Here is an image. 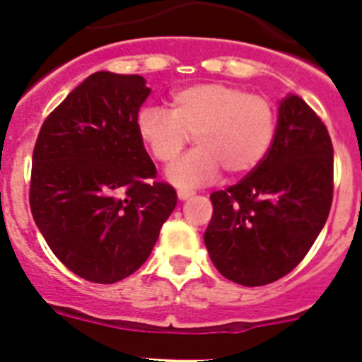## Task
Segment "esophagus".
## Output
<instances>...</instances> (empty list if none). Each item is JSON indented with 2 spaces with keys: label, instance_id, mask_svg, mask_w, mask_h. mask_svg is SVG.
I'll list each match as a JSON object with an SVG mask.
<instances>
[{
  "label": "esophagus",
  "instance_id": "obj_1",
  "mask_svg": "<svg viewBox=\"0 0 362 362\" xmlns=\"http://www.w3.org/2000/svg\"><path fill=\"white\" fill-rule=\"evenodd\" d=\"M194 196V192H190V190H183V188H179L177 190V197L181 201H185V199H188V197H192Z\"/></svg>",
  "mask_w": 362,
  "mask_h": 362
}]
</instances>
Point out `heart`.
Wrapping results in <instances>:
<instances>
[{"label": "heart", "instance_id": "1", "mask_svg": "<svg viewBox=\"0 0 362 362\" xmlns=\"http://www.w3.org/2000/svg\"><path fill=\"white\" fill-rule=\"evenodd\" d=\"M137 134L159 163H172L196 137L197 148L179 159L168 179L181 188L212 183L221 168L232 177L252 172L276 137V112L267 98L225 83H196L170 98V112L145 107Z\"/></svg>", "mask_w": 362, "mask_h": 362}]
</instances>
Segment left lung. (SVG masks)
<instances>
[{
    "label": "left lung",
    "instance_id": "8db88e82",
    "mask_svg": "<svg viewBox=\"0 0 362 362\" xmlns=\"http://www.w3.org/2000/svg\"><path fill=\"white\" fill-rule=\"evenodd\" d=\"M334 146L299 95L279 105L274 143L238 185L214 192L204 245L221 276L243 286L281 279L305 259L330 214Z\"/></svg>",
    "mask_w": 362,
    "mask_h": 362
}]
</instances>
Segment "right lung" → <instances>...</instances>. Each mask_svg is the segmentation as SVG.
<instances>
[{"label": "right lung", "instance_id": "1", "mask_svg": "<svg viewBox=\"0 0 362 362\" xmlns=\"http://www.w3.org/2000/svg\"><path fill=\"white\" fill-rule=\"evenodd\" d=\"M145 78L95 72L45 119L32 153L30 210L59 261L76 276L112 284L148 259L175 209L174 187L137 134Z\"/></svg>", "mask_w": 362, "mask_h": 362}]
</instances>
